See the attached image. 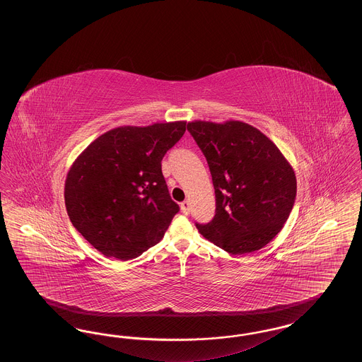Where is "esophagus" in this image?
Masks as SVG:
<instances>
[{
  "label": "esophagus",
  "mask_w": 362,
  "mask_h": 362,
  "mask_svg": "<svg viewBox=\"0 0 362 362\" xmlns=\"http://www.w3.org/2000/svg\"><path fill=\"white\" fill-rule=\"evenodd\" d=\"M189 201H183L182 204H180V209H182V213H185V214H189Z\"/></svg>",
  "instance_id": "1"
}]
</instances>
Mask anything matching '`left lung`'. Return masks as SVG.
I'll list each match as a JSON object with an SVG mask.
<instances>
[{"label":"left lung","instance_id":"left-lung-1","mask_svg":"<svg viewBox=\"0 0 362 362\" xmlns=\"http://www.w3.org/2000/svg\"><path fill=\"white\" fill-rule=\"evenodd\" d=\"M206 157L216 216L199 233L232 255L258 251L284 228L296 199V173L276 144L240 121L189 122Z\"/></svg>","mask_w":362,"mask_h":362}]
</instances>
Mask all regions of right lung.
Here are the masks:
<instances>
[{
  "label": "right lung",
  "mask_w": 362,
  "mask_h": 362,
  "mask_svg": "<svg viewBox=\"0 0 362 362\" xmlns=\"http://www.w3.org/2000/svg\"><path fill=\"white\" fill-rule=\"evenodd\" d=\"M185 132V121L115 127L73 161L65 180L68 216L105 257L137 258L164 238L179 206L161 160Z\"/></svg>",
  "instance_id": "add662e5"
}]
</instances>
